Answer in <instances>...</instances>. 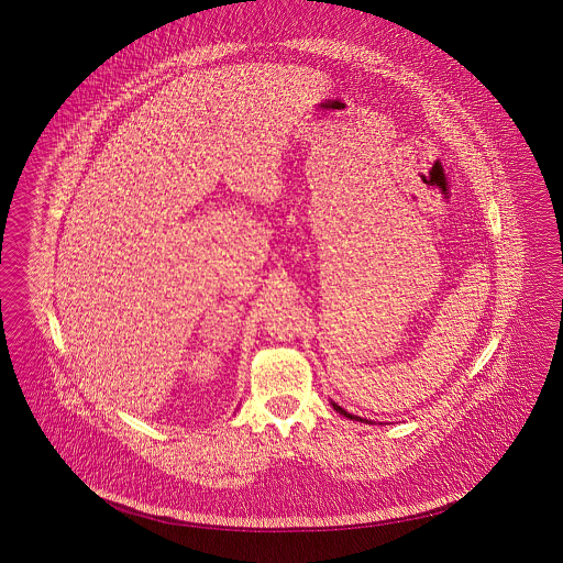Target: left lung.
I'll return each instance as SVG.
<instances>
[{"mask_svg": "<svg viewBox=\"0 0 563 563\" xmlns=\"http://www.w3.org/2000/svg\"><path fill=\"white\" fill-rule=\"evenodd\" d=\"M333 407H335V411H340V413H342V416H346V418H350V420H356V422H363V418H358V416H352V413H349V411H346V409H342V407H340V405H335V402H333Z\"/></svg>", "mask_w": 563, "mask_h": 563, "instance_id": "8db88e82", "label": "left lung"}]
</instances>
